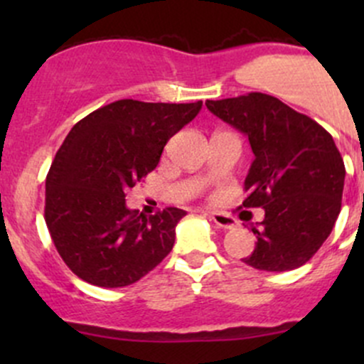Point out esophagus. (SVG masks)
Wrapping results in <instances>:
<instances>
[{"label":"esophagus","instance_id":"obj_1","mask_svg":"<svg viewBox=\"0 0 364 364\" xmlns=\"http://www.w3.org/2000/svg\"><path fill=\"white\" fill-rule=\"evenodd\" d=\"M209 220L211 222H215L216 225L222 227V229H234L236 227V220L232 218L230 215H225V213H216V211H209L208 213Z\"/></svg>","mask_w":364,"mask_h":364}]
</instances>
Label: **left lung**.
<instances>
[{
	"mask_svg": "<svg viewBox=\"0 0 364 364\" xmlns=\"http://www.w3.org/2000/svg\"><path fill=\"white\" fill-rule=\"evenodd\" d=\"M205 107L247 135L255 156L243 205L266 215L252 227L255 250L243 262L277 273L306 264L341 209L345 165L329 132L266 93L208 100Z\"/></svg>",
	"mask_w": 364,
	"mask_h": 364,
	"instance_id": "obj_1",
	"label": "left lung"
}]
</instances>
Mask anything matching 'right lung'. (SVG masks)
<instances>
[{
    "instance_id": "add662e5",
    "label": "right lung",
    "mask_w": 364,
    "mask_h": 364,
    "mask_svg": "<svg viewBox=\"0 0 364 364\" xmlns=\"http://www.w3.org/2000/svg\"><path fill=\"white\" fill-rule=\"evenodd\" d=\"M200 109V100H117L73 124L46 179V223L80 280L105 289L132 285L172 250L186 211L139 215L127 208L124 192L159 165L168 139Z\"/></svg>"
}]
</instances>
